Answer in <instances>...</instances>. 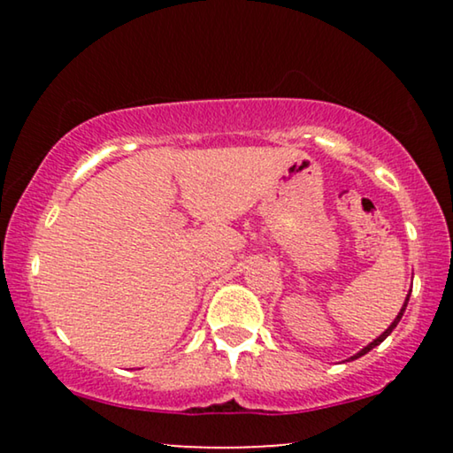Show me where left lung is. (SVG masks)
<instances>
[{"label": "left lung", "instance_id": "left-lung-1", "mask_svg": "<svg viewBox=\"0 0 453 453\" xmlns=\"http://www.w3.org/2000/svg\"><path fill=\"white\" fill-rule=\"evenodd\" d=\"M411 293H412V290H408V295H406V301H404V305H402V309H400V313H398V315H395V319L392 321V326H389V327H388V330L381 334V336H377V338L373 340V342H371V344H367V346H365V349H363V350H358L355 357H350V361H355V358H358V357H363V355H367V352H369V350H373V349H375V346H380V344L383 342V340H386V338L389 336V334H392V332H394V327H395V326H398V321L402 319V315H404V311H406V305H408V299H411Z\"/></svg>", "mask_w": 453, "mask_h": 453}]
</instances>
